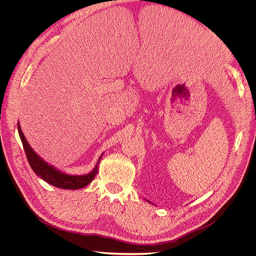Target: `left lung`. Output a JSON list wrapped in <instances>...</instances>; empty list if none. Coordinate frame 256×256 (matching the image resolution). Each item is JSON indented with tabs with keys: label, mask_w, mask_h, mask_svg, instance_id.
Listing matches in <instances>:
<instances>
[{
	"label": "left lung",
	"mask_w": 256,
	"mask_h": 256,
	"mask_svg": "<svg viewBox=\"0 0 256 256\" xmlns=\"http://www.w3.org/2000/svg\"><path fill=\"white\" fill-rule=\"evenodd\" d=\"M148 202H149V200H148Z\"/></svg>",
	"instance_id": "left-lung-1"
}]
</instances>
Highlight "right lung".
Instances as JSON below:
<instances>
[{
	"label": "right lung",
	"instance_id": "add662e5",
	"mask_svg": "<svg viewBox=\"0 0 256 256\" xmlns=\"http://www.w3.org/2000/svg\"><path fill=\"white\" fill-rule=\"evenodd\" d=\"M18 132L23 144L27 160L32 170L36 175H38L42 180L48 182V184L62 190H80L87 186L97 174L98 165L100 163L103 153L99 157L97 164L95 165L94 169L91 172L83 175H70L58 170L54 166L48 164L40 155H38L34 152V150L31 148V146L27 142L21 130L19 122H18Z\"/></svg>",
	"mask_w": 256,
	"mask_h": 256
}]
</instances>
